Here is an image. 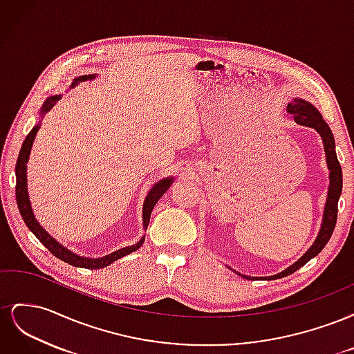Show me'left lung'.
<instances>
[{
    "label": "left lung",
    "instance_id": "left-lung-1",
    "mask_svg": "<svg viewBox=\"0 0 354 354\" xmlns=\"http://www.w3.org/2000/svg\"><path fill=\"white\" fill-rule=\"evenodd\" d=\"M286 112L289 115L294 116V121L298 125H304L310 127L313 130L317 131V134L322 138L324 149H325V155H326V165L329 169V187H328V196L325 202V208H324V216H322V223H320V229L315 242L312 246L299 257V259L286 267L285 270L279 272L277 274L273 276H264V277H254V276H246L242 273H238L236 270H233L234 273H238L242 276L243 279H266V281H274V279H281V277H285L288 274L294 273L298 270L299 267H303L306 263L316 257L320 251L325 248V245L328 243L332 232L335 229V223H337V212H338V199L341 196V189H342V173H341V165L338 162L337 152H335V140H334V134H332L329 125L325 122L324 116L320 115V112L315 108V106L304 100L295 97L291 102L286 104Z\"/></svg>",
    "mask_w": 354,
    "mask_h": 354
}]
</instances>
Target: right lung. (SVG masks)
Here are the masks:
<instances>
[{"label":"right lung","instance_id":"1","mask_svg":"<svg viewBox=\"0 0 354 354\" xmlns=\"http://www.w3.org/2000/svg\"><path fill=\"white\" fill-rule=\"evenodd\" d=\"M97 75L91 73V75H81V77L73 78V82L71 84V88L77 87L80 82L84 81H93ZM62 99V94H56V95H50V97L42 103L41 109H39V116L41 120L35 124V127L32 128L30 133L26 136L25 142L22 145V149H20V153L17 158V164H16V201H17V207L20 211V216H22L25 224L28 226V229L35 234L37 239L46 246V248L55 255L57 257L59 260L65 261L73 267H81V269H103V267L112 264L113 261L122 259V257L131 254L134 251H137L145 242V236H142V239L138 241L137 243L131 245V246H125V248L121 250H116L108 255L100 257V259H90V257H82L77 252H73L71 250H68L65 245H62L60 242H57L55 238L51 236V234L41 226L38 223V220L35 218V214L34 209H32L30 205V201H29V194H28V176H26V164L29 160V155H30V149H32V143L35 140V136L41 127V121L42 118L47 112H50L53 109V106H55L59 100ZM174 177H165L162 180H159L158 183H155L151 190H149V194L143 202V229L146 232L147 226H149V220H151V214L153 207L156 205V202L160 199L165 192L168 190V187L173 185Z\"/></svg>","mask_w":354,"mask_h":354}]
</instances>
